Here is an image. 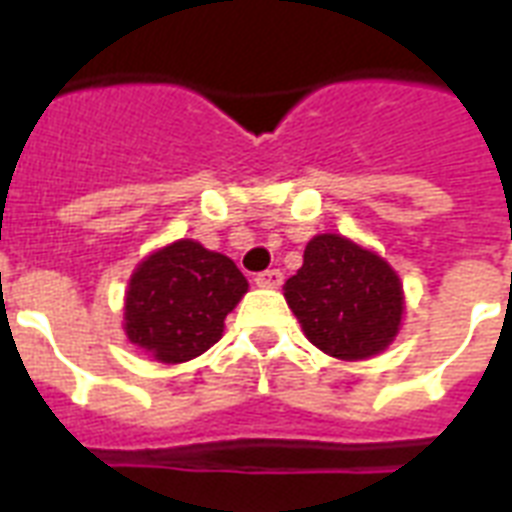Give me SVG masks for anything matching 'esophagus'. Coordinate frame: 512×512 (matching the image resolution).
I'll return each instance as SVG.
<instances>
[{
  "label": "esophagus",
  "instance_id": "1",
  "mask_svg": "<svg viewBox=\"0 0 512 512\" xmlns=\"http://www.w3.org/2000/svg\"><path fill=\"white\" fill-rule=\"evenodd\" d=\"M281 281H284V276H281L279 268H271V271H263V273H257V276H255L257 287L276 289V287H281Z\"/></svg>",
  "mask_w": 512,
  "mask_h": 512
}]
</instances>
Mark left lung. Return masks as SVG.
Returning <instances> with one entry per match:
<instances>
[{"label":"left lung","instance_id":"8db88e82","mask_svg":"<svg viewBox=\"0 0 512 512\" xmlns=\"http://www.w3.org/2000/svg\"><path fill=\"white\" fill-rule=\"evenodd\" d=\"M284 297L305 337L345 361L380 353L396 337L404 292L382 257L337 233L308 241L303 268L287 279Z\"/></svg>","mask_w":512,"mask_h":512}]
</instances>
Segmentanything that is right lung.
<instances>
[{"instance_id": "add662e5", "label": "right lung", "mask_w": 512, "mask_h": 512, "mask_svg": "<svg viewBox=\"0 0 512 512\" xmlns=\"http://www.w3.org/2000/svg\"><path fill=\"white\" fill-rule=\"evenodd\" d=\"M247 287L231 257L199 241H175L132 273L124 305L127 337L156 361H191L220 340L225 316Z\"/></svg>"}]
</instances>
